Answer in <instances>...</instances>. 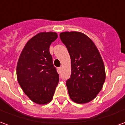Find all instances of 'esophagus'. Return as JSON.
Masks as SVG:
<instances>
[{
  "label": "esophagus",
  "mask_w": 125,
  "mask_h": 125,
  "mask_svg": "<svg viewBox=\"0 0 125 125\" xmlns=\"http://www.w3.org/2000/svg\"><path fill=\"white\" fill-rule=\"evenodd\" d=\"M61 70H62V68L61 67L57 68V72H58V73H61Z\"/></svg>",
  "instance_id": "1"
}]
</instances>
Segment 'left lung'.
Returning <instances> with one entry per match:
<instances>
[{
    "label": "left lung",
    "instance_id": "left-lung-1",
    "mask_svg": "<svg viewBox=\"0 0 125 125\" xmlns=\"http://www.w3.org/2000/svg\"><path fill=\"white\" fill-rule=\"evenodd\" d=\"M60 38L71 58V76L66 81L73 102L85 104L99 93L105 82L104 62L91 39L79 32H64Z\"/></svg>",
    "mask_w": 125,
    "mask_h": 125
}]
</instances>
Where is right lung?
<instances>
[{
  "label": "right lung",
  "instance_id": "1",
  "mask_svg": "<svg viewBox=\"0 0 125 125\" xmlns=\"http://www.w3.org/2000/svg\"><path fill=\"white\" fill-rule=\"evenodd\" d=\"M57 38L55 32H41L26 43L17 65V81L26 95L38 104L52 100L59 74L49 52Z\"/></svg>",
  "mask_w": 125,
  "mask_h": 125
}]
</instances>
